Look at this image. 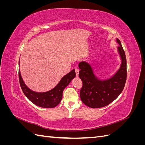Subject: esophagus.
I'll list each match as a JSON object with an SVG mask.
<instances>
[{
  "label": "esophagus",
  "instance_id": "34e87169",
  "mask_svg": "<svg viewBox=\"0 0 145 145\" xmlns=\"http://www.w3.org/2000/svg\"><path fill=\"white\" fill-rule=\"evenodd\" d=\"M75 71H76V76H77V77H78V73H79V69H78V68H76Z\"/></svg>",
  "mask_w": 145,
  "mask_h": 145
}]
</instances>
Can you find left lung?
Returning a JSON list of instances; mask_svg holds the SVG:
<instances>
[{
    "instance_id": "obj_1",
    "label": "left lung",
    "mask_w": 145,
    "mask_h": 145,
    "mask_svg": "<svg viewBox=\"0 0 145 145\" xmlns=\"http://www.w3.org/2000/svg\"><path fill=\"white\" fill-rule=\"evenodd\" d=\"M116 42L118 53L121 59L120 68L110 77L101 79L94 74L91 65L86 61L78 64L79 77L83 82L80 92L82 102L91 108H99L107 106L115 100L121 93L126 80V59L119 39Z\"/></svg>"
}]
</instances>
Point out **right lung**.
<instances>
[{"label":"right lung","mask_w":145,"mask_h":145,"mask_svg":"<svg viewBox=\"0 0 145 145\" xmlns=\"http://www.w3.org/2000/svg\"><path fill=\"white\" fill-rule=\"evenodd\" d=\"M19 65H20V60ZM19 82L21 88L24 94L29 100L37 106L44 108H54L59 104L62 99L63 91L74 78L76 77L75 70L72 69L71 72L64 76L54 88L46 92H36L29 89L25 85L21 76L20 69L19 70Z\"/></svg>","instance_id":"add662e5"}]
</instances>
